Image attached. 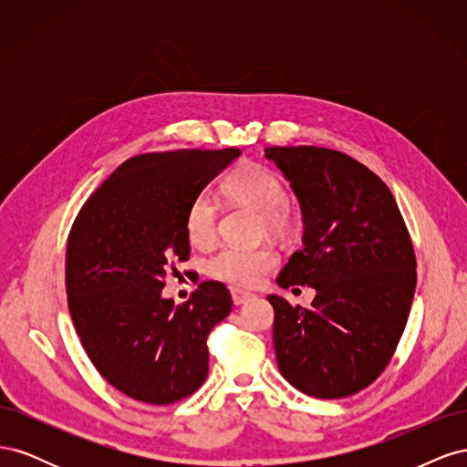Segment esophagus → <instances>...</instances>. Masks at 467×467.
I'll return each mask as SVG.
<instances>
[{"mask_svg": "<svg viewBox=\"0 0 467 467\" xmlns=\"http://www.w3.org/2000/svg\"><path fill=\"white\" fill-rule=\"evenodd\" d=\"M253 298L251 292H245V290H239V288H232V300L235 306H242L245 302H249Z\"/></svg>", "mask_w": 467, "mask_h": 467, "instance_id": "34e87169", "label": "esophagus"}]
</instances>
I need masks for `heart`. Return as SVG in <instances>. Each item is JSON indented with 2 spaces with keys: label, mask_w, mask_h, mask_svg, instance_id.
<instances>
[{
  "label": "heart",
  "mask_w": 467,
  "mask_h": 467,
  "mask_svg": "<svg viewBox=\"0 0 467 467\" xmlns=\"http://www.w3.org/2000/svg\"><path fill=\"white\" fill-rule=\"evenodd\" d=\"M225 194L237 204L253 208L263 216L265 225L271 232H278L285 225V206L288 202L286 189L278 175L259 163H244L225 179ZM218 206L208 192L196 194L185 212V234L191 245L210 247L216 239ZM278 259L271 249H220L206 263V273L232 286L253 288L276 266Z\"/></svg>",
  "instance_id": "1"
}]
</instances>
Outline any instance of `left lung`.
<instances>
[{"mask_svg": "<svg viewBox=\"0 0 467 467\" xmlns=\"http://www.w3.org/2000/svg\"><path fill=\"white\" fill-rule=\"evenodd\" d=\"M300 202L304 247L280 288L312 286L309 307L271 294L278 370L294 388L338 400L384 372L403 335L417 286L411 237L391 191L347 153L266 148Z\"/></svg>", "mask_w": 467, "mask_h": 467, "instance_id": "obj_1", "label": "left lung"}]
</instances>
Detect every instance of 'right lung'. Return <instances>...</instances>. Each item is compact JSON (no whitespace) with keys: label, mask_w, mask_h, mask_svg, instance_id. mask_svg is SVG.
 <instances>
[{"label":"right lung","mask_w":467,"mask_h":467,"mask_svg":"<svg viewBox=\"0 0 467 467\" xmlns=\"http://www.w3.org/2000/svg\"><path fill=\"white\" fill-rule=\"evenodd\" d=\"M239 150H179L126 160L83 204L67 237V307L88 357L129 398L169 405L202 386L206 337L232 312L216 280L191 300L163 298L171 263L187 261L185 212Z\"/></svg>","instance_id":"add662e5"}]
</instances>
